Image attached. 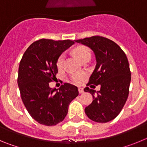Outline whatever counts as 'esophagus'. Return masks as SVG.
<instances>
[{
    "label": "esophagus",
    "mask_w": 147,
    "mask_h": 147,
    "mask_svg": "<svg viewBox=\"0 0 147 147\" xmlns=\"http://www.w3.org/2000/svg\"><path fill=\"white\" fill-rule=\"evenodd\" d=\"M79 93H80V94H82V93H84V90H83V88H79Z\"/></svg>",
    "instance_id": "obj_1"
}]
</instances>
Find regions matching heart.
Instances as JSON below:
<instances>
[{"label":"heart","instance_id":"obj_1","mask_svg":"<svg viewBox=\"0 0 147 147\" xmlns=\"http://www.w3.org/2000/svg\"><path fill=\"white\" fill-rule=\"evenodd\" d=\"M75 55L82 62L85 59L88 57H90L91 56V53L90 51L86 46L84 45H80L78 46L74 51ZM64 61H65V54H62L59 57H58L57 60V66L58 68H62L64 65ZM85 79V74L82 72H78L73 74L70 76V81L72 83L75 84V85H80L82 83L84 80Z\"/></svg>","mask_w":147,"mask_h":147}]
</instances>
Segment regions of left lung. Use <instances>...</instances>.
Masks as SVG:
<instances>
[{
    "label": "left lung",
    "mask_w": 147,
    "mask_h": 147,
    "mask_svg": "<svg viewBox=\"0 0 147 147\" xmlns=\"http://www.w3.org/2000/svg\"><path fill=\"white\" fill-rule=\"evenodd\" d=\"M92 49L96 65L87 86L101 85L99 91L86 87L85 92L93 96V102L85 111L90 119L106 123L115 119L121 111L129 95L131 73L125 53L115 42L101 36L75 40Z\"/></svg>",
    "instance_id": "1"
}]
</instances>
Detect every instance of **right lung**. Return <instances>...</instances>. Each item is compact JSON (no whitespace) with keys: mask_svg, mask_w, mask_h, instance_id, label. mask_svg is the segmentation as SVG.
<instances>
[{"mask_svg":"<svg viewBox=\"0 0 147 147\" xmlns=\"http://www.w3.org/2000/svg\"><path fill=\"white\" fill-rule=\"evenodd\" d=\"M74 43L70 40L41 39L29 45L20 60L18 77L20 96L28 113L40 124L54 126L62 121L71 102L79 95L77 87L68 83L59 90L49 87L58 73V57Z\"/></svg>","mask_w":147,"mask_h":147,"instance_id":"1","label":"right lung"}]
</instances>
